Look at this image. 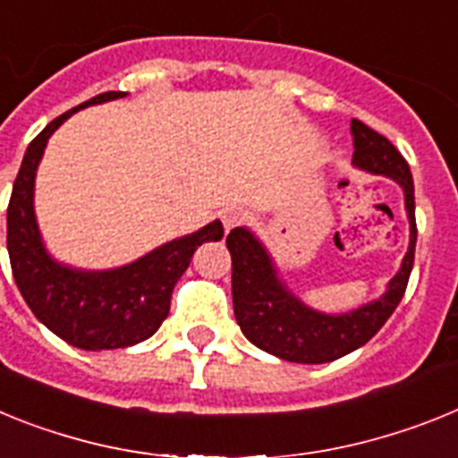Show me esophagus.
Returning <instances> with one entry per match:
<instances>
[{
  "mask_svg": "<svg viewBox=\"0 0 458 458\" xmlns=\"http://www.w3.org/2000/svg\"><path fill=\"white\" fill-rule=\"evenodd\" d=\"M245 217H248V213H245L242 208H226L225 213H222V225H225L226 232H232L233 226L245 222Z\"/></svg>",
  "mask_w": 458,
  "mask_h": 458,
  "instance_id": "34e87169",
  "label": "esophagus"
}]
</instances>
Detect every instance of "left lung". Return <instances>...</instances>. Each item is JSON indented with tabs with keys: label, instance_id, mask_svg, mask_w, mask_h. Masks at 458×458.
I'll return each mask as SVG.
<instances>
[{
	"label": "left lung",
	"instance_id": "8db88e82",
	"mask_svg": "<svg viewBox=\"0 0 458 458\" xmlns=\"http://www.w3.org/2000/svg\"><path fill=\"white\" fill-rule=\"evenodd\" d=\"M351 132L355 147L353 163L371 174H386L402 185L406 194L411 245L383 298L349 314L327 317L305 307L284 289L275 275L268 252L248 229L236 226L226 236V248L232 254V295L238 326L254 346L289 362H333L369 342L402 302L415 261L418 225L411 167L387 137L371 131L362 121H351Z\"/></svg>",
	"mask_w": 458,
	"mask_h": 458
}]
</instances>
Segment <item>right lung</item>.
Here are the masks:
<instances>
[{
  "mask_svg": "<svg viewBox=\"0 0 458 458\" xmlns=\"http://www.w3.org/2000/svg\"><path fill=\"white\" fill-rule=\"evenodd\" d=\"M123 96V91L98 93L50 121L27 147L6 210L8 259L24 302L47 330L84 351L125 349L151 337L167 318L174 284L188 270L194 250L225 236L222 222L216 220L135 264L105 273H84L52 261L34 216V179L43 148L72 112Z\"/></svg>",
  "mask_w": 458,
  "mask_h": 458,
  "instance_id": "obj_1",
  "label": "right lung"
}]
</instances>
